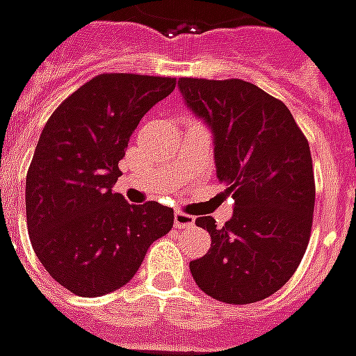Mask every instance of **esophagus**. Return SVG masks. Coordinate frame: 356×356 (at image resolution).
Masks as SVG:
<instances>
[{
  "mask_svg": "<svg viewBox=\"0 0 356 356\" xmlns=\"http://www.w3.org/2000/svg\"><path fill=\"white\" fill-rule=\"evenodd\" d=\"M174 227L176 229H190V227H193V217L186 215L182 211H176L174 213Z\"/></svg>",
  "mask_w": 356,
  "mask_h": 356,
  "instance_id": "1",
  "label": "esophagus"
}]
</instances>
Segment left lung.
Instances as JSON below:
<instances>
[{
  "instance_id": "8db88e82",
  "label": "left lung",
  "mask_w": 356,
  "mask_h": 356,
  "mask_svg": "<svg viewBox=\"0 0 356 356\" xmlns=\"http://www.w3.org/2000/svg\"><path fill=\"white\" fill-rule=\"evenodd\" d=\"M186 106L213 134L215 168L234 211L222 227L197 217L211 248L190 261L205 295L250 305L277 293L305 256L312 229L310 147L291 110L242 79L178 81Z\"/></svg>"
}]
</instances>
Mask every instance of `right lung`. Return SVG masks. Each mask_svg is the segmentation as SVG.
Returning a JSON list of instances; mask_svg holds the SVG:
<instances>
[{
  "label": "right lung",
  "mask_w": 356,
  "mask_h": 356,
  "mask_svg": "<svg viewBox=\"0 0 356 356\" xmlns=\"http://www.w3.org/2000/svg\"><path fill=\"white\" fill-rule=\"evenodd\" d=\"M174 87L170 77L102 73L44 126L26 172L29 236L51 279L77 296L126 285L149 246L172 229L170 207L129 205L112 188L129 136Z\"/></svg>",
  "instance_id": "obj_1"
}]
</instances>
